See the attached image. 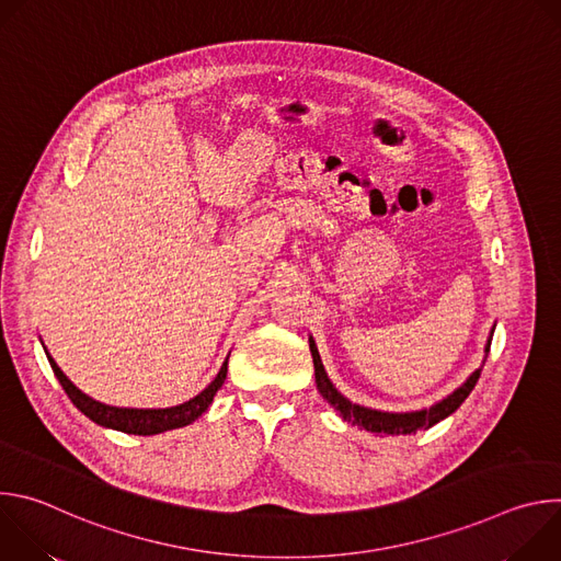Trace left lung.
<instances>
[{"instance_id":"obj_1","label":"left lung","mask_w":561,"mask_h":561,"mask_svg":"<svg viewBox=\"0 0 561 561\" xmlns=\"http://www.w3.org/2000/svg\"><path fill=\"white\" fill-rule=\"evenodd\" d=\"M495 331V329H493ZM493 331L486 344V357L491 351V342H493ZM308 346H310V355H312V366H314V381H317V390L322 392V397L327 402L340 413L342 420L351 422L353 426L366 428L370 433H383V435H411L417 431H426L431 426H435L437 422L446 420L448 415H453L461 404L463 399L470 394V390L474 388L479 375H482V368H477L459 388H455L448 397H444L442 402L433 404L431 409H422V411H413V413H383V411H375V409H366L359 404H353L351 399H346L329 379L322 359H319L317 346L312 342V337H308ZM486 362V359H484Z\"/></svg>"}]
</instances>
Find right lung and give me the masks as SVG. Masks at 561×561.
Segmentation results:
<instances>
[{
    "label": "right lung",
    "instance_id": "1",
    "mask_svg": "<svg viewBox=\"0 0 561 561\" xmlns=\"http://www.w3.org/2000/svg\"><path fill=\"white\" fill-rule=\"evenodd\" d=\"M46 351V348H44ZM46 357L50 362V368L55 373V377L59 379L61 388L66 390V394L70 397V402L82 411L89 420H93L95 424L104 426V428H113V431H122L128 435H157L164 431H173V428H182L193 424L202 413L208 411V407L213 404V397L217 394V390L221 388L226 373H228V357L224 359L217 377L188 402L180 404V407H171V409H117V407H108L98 402V399L89 397L87 392L79 390L64 373L61 368L55 364V359L48 355Z\"/></svg>",
    "mask_w": 561,
    "mask_h": 561
}]
</instances>
